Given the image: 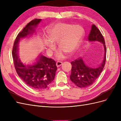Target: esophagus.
<instances>
[{
  "instance_id": "34e87169",
  "label": "esophagus",
  "mask_w": 121,
  "mask_h": 121,
  "mask_svg": "<svg viewBox=\"0 0 121 121\" xmlns=\"http://www.w3.org/2000/svg\"><path fill=\"white\" fill-rule=\"evenodd\" d=\"M62 64V62L60 61H58L56 62V66L57 67H59V66H60Z\"/></svg>"
}]
</instances>
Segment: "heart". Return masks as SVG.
<instances>
[{
	"label": "heart",
	"mask_w": 121,
	"mask_h": 121,
	"mask_svg": "<svg viewBox=\"0 0 121 121\" xmlns=\"http://www.w3.org/2000/svg\"><path fill=\"white\" fill-rule=\"evenodd\" d=\"M83 28L79 25L74 26L68 24H60L51 28L48 31V38L53 43H58L59 47L64 52L72 53L77 48L84 36ZM46 47L48 50L54 48V45L51 42H47ZM62 51L57 55L58 59L63 58Z\"/></svg>",
	"instance_id": "b5f03b06"
}]
</instances>
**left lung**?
Segmentation results:
<instances>
[{"mask_svg":"<svg viewBox=\"0 0 121 121\" xmlns=\"http://www.w3.org/2000/svg\"><path fill=\"white\" fill-rule=\"evenodd\" d=\"M91 41H99L104 44V59L99 67H91L85 64L81 58L71 62L72 68L70 78L72 82L80 88L87 87L92 85L103 70L106 61L107 49L104 37L98 28L93 24L88 36Z\"/></svg>","mask_w":121,"mask_h":121,"instance_id":"8db88e82","label":"left lung"}]
</instances>
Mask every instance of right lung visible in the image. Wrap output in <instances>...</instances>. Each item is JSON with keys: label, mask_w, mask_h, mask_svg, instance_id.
Segmentation results:
<instances>
[{"label": "right lung", "mask_w": 121, "mask_h": 121, "mask_svg": "<svg viewBox=\"0 0 121 121\" xmlns=\"http://www.w3.org/2000/svg\"><path fill=\"white\" fill-rule=\"evenodd\" d=\"M41 19H35L19 32L15 39L12 51L15 69L19 77L30 87L36 90L47 87L53 81L57 70L56 62L51 58L40 56L36 63L33 65L26 66L18 59V44L21 38L32 35L35 28Z\"/></svg>", "instance_id": "1"}]
</instances>
